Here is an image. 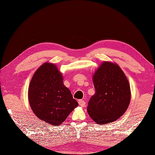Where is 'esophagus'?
<instances>
[{"label": "esophagus", "mask_w": 155, "mask_h": 155, "mask_svg": "<svg viewBox=\"0 0 155 155\" xmlns=\"http://www.w3.org/2000/svg\"><path fill=\"white\" fill-rule=\"evenodd\" d=\"M78 104L81 107H85V101H83L82 100H78Z\"/></svg>", "instance_id": "obj_1"}]
</instances>
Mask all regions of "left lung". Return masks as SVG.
Here are the masks:
<instances>
[{
	"label": "left lung",
	"mask_w": 155,
	"mask_h": 155,
	"mask_svg": "<svg viewBox=\"0 0 155 155\" xmlns=\"http://www.w3.org/2000/svg\"><path fill=\"white\" fill-rule=\"evenodd\" d=\"M96 93L89 100L87 111L98 124L112 123L127 109L130 101V85L118 64L104 61L93 75Z\"/></svg>",
	"instance_id": "8db88e82"
}]
</instances>
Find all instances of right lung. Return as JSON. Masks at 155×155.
I'll list each match as a JSON object with an SVG mask.
<instances>
[{"label":"right lung","mask_w":155,"mask_h":155,"mask_svg":"<svg viewBox=\"0 0 155 155\" xmlns=\"http://www.w3.org/2000/svg\"><path fill=\"white\" fill-rule=\"evenodd\" d=\"M63 81L57 66L47 62L35 72L28 88L32 111L39 119L54 126L61 124L78 106Z\"/></svg>","instance_id":"add662e5"}]
</instances>
